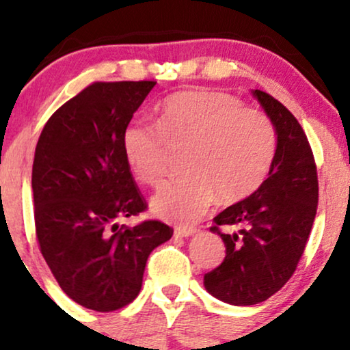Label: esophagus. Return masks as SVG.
Masks as SVG:
<instances>
[{"instance_id":"1","label":"esophagus","mask_w":350,"mask_h":350,"mask_svg":"<svg viewBox=\"0 0 350 350\" xmlns=\"http://www.w3.org/2000/svg\"><path fill=\"white\" fill-rule=\"evenodd\" d=\"M196 231H198L196 228H187V226L181 228V226H179V228L174 229V236L176 237H189V236H193Z\"/></svg>"}]
</instances>
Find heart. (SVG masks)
Segmentation results:
<instances>
[{"label":"heart","instance_id":"b5f03b06","mask_svg":"<svg viewBox=\"0 0 350 350\" xmlns=\"http://www.w3.org/2000/svg\"><path fill=\"white\" fill-rule=\"evenodd\" d=\"M169 148H187V174L157 191V216L193 224L216 196L224 202L247 199L262 186L278 151V133L262 111L245 107L222 91L176 94L159 107L157 122L134 119L122 133V152L141 183L157 186L166 176Z\"/></svg>","mask_w":350,"mask_h":350}]
</instances>
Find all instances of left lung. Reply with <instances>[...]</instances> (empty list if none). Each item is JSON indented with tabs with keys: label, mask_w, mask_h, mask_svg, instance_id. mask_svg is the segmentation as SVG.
<instances>
[{
	"label": "left lung",
	"mask_w": 350,
	"mask_h": 350,
	"mask_svg": "<svg viewBox=\"0 0 350 350\" xmlns=\"http://www.w3.org/2000/svg\"><path fill=\"white\" fill-rule=\"evenodd\" d=\"M254 96L274 124L278 151L262 186L214 217L211 231L224 241L226 257L204 274L206 289L232 306L259 304L289 281L304 254L319 199L316 159L302 126L271 94L256 90Z\"/></svg>",
	"instance_id": "obj_1"
}]
</instances>
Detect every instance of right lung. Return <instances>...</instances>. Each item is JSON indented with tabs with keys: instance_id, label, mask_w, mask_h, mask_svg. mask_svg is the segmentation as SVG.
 Returning a JSON list of instances; mask_svg holds the SVG:
<instances>
[{
	"instance_id": "obj_1",
	"label": "right lung",
	"mask_w": 350,
	"mask_h": 350,
	"mask_svg": "<svg viewBox=\"0 0 350 350\" xmlns=\"http://www.w3.org/2000/svg\"><path fill=\"white\" fill-rule=\"evenodd\" d=\"M154 84L91 83L48 119L34 151L40 251L61 289L98 312L136 299L149 254L172 236L154 219L118 224L148 209L122 152V133Z\"/></svg>"
}]
</instances>
